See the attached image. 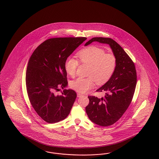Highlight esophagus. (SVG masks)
<instances>
[{
	"instance_id": "obj_1",
	"label": "esophagus",
	"mask_w": 159,
	"mask_h": 159,
	"mask_svg": "<svg viewBox=\"0 0 159 159\" xmlns=\"http://www.w3.org/2000/svg\"><path fill=\"white\" fill-rule=\"evenodd\" d=\"M77 97H82V94H80V93H78L77 94Z\"/></svg>"
}]
</instances>
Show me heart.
I'll return each mask as SVG.
<instances>
[{
	"mask_svg": "<svg viewBox=\"0 0 159 159\" xmlns=\"http://www.w3.org/2000/svg\"><path fill=\"white\" fill-rule=\"evenodd\" d=\"M80 64L89 65L87 77H78L70 82V87L79 93H85L94 88L95 81L101 85L111 78L116 67V58L114 54L105 53L102 48L89 46L82 49L77 54ZM79 62L69 57L65 63L66 73L71 77L76 75Z\"/></svg>",
	"mask_w": 159,
	"mask_h": 159,
	"instance_id": "1",
	"label": "heart"
}]
</instances>
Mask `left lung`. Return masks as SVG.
<instances>
[{
    "label": "left lung",
    "mask_w": 159,
    "mask_h": 159,
    "mask_svg": "<svg viewBox=\"0 0 159 159\" xmlns=\"http://www.w3.org/2000/svg\"><path fill=\"white\" fill-rule=\"evenodd\" d=\"M93 42L109 44L116 58V67L111 78L97 91H105L104 97L89 96L86 111L90 120L96 125L106 127L116 123L129 107L137 84V72L133 61L123 48L109 38H93L85 46Z\"/></svg>",
    "instance_id": "8db88e82"
}]
</instances>
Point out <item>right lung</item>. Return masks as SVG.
Masks as SVG:
<instances>
[{"label":"right lung","mask_w":159,"mask_h":159,"mask_svg":"<svg viewBox=\"0 0 159 159\" xmlns=\"http://www.w3.org/2000/svg\"><path fill=\"white\" fill-rule=\"evenodd\" d=\"M87 38H56L47 39L37 47L30 58L26 72V87L30 103L43 120L54 123L68 116L77 97L68 86L65 63Z\"/></svg>","instance_id":"right-lung-1"}]
</instances>
